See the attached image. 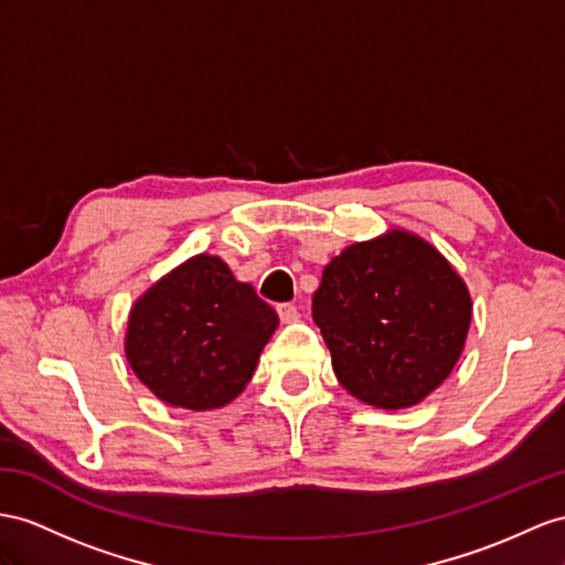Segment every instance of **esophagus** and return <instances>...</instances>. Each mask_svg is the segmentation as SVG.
<instances>
[{
  "instance_id": "1",
  "label": "esophagus",
  "mask_w": 565,
  "mask_h": 565,
  "mask_svg": "<svg viewBox=\"0 0 565 565\" xmlns=\"http://www.w3.org/2000/svg\"><path fill=\"white\" fill-rule=\"evenodd\" d=\"M277 312H279L284 324H291V322H296L298 317H300V308L294 306V302H281V306L277 308Z\"/></svg>"
}]
</instances>
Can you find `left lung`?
I'll return each mask as SVG.
<instances>
[{
  "instance_id": "left-lung-1",
  "label": "left lung",
  "mask_w": 565,
  "mask_h": 565,
  "mask_svg": "<svg viewBox=\"0 0 565 565\" xmlns=\"http://www.w3.org/2000/svg\"><path fill=\"white\" fill-rule=\"evenodd\" d=\"M312 320L345 392L372 408L401 411L454 372L472 298L429 241L394 226L331 257L312 296Z\"/></svg>"
}]
</instances>
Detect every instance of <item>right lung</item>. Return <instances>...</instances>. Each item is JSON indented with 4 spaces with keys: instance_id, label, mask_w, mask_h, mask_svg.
Segmentation results:
<instances>
[{
    "instance_id": "1",
    "label": "right lung",
    "mask_w": 565,
    "mask_h": 565,
    "mask_svg": "<svg viewBox=\"0 0 565 565\" xmlns=\"http://www.w3.org/2000/svg\"><path fill=\"white\" fill-rule=\"evenodd\" d=\"M279 315L222 257L200 253L167 271L128 312L124 353L173 408L214 411L253 380Z\"/></svg>"
}]
</instances>
